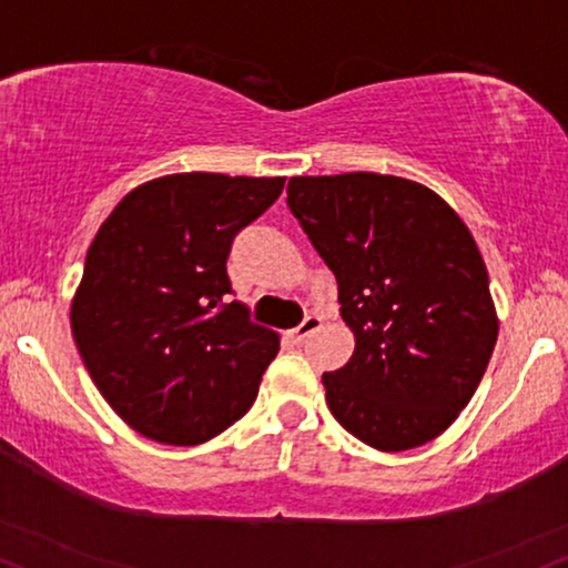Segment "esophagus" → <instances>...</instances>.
<instances>
[{"label":"esophagus","instance_id":"34e87169","mask_svg":"<svg viewBox=\"0 0 568 568\" xmlns=\"http://www.w3.org/2000/svg\"><path fill=\"white\" fill-rule=\"evenodd\" d=\"M321 324H324V318H321V316H316V313H313V316H305V321H303V324H300V326L295 328V332H292V339H295V342H297V345H303V342H305V339H311V337H313V334H316V332H318V328H321Z\"/></svg>","mask_w":568,"mask_h":568}]
</instances>
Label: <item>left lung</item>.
Returning a JSON list of instances; mask_svg holds the SVG:
<instances>
[{"instance_id": "8db88e82", "label": "left lung", "mask_w": 568, "mask_h": 568, "mask_svg": "<svg viewBox=\"0 0 568 568\" xmlns=\"http://www.w3.org/2000/svg\"><path fill=\"white\" fill-rule=\"evenodd\" d=\"M286 205L337 276L355 334L353 358L324 374L328 410L384 453L439 437L498 342L471 231L424 184L366 171L290 179Z\"/></svg>"}]
</instances>
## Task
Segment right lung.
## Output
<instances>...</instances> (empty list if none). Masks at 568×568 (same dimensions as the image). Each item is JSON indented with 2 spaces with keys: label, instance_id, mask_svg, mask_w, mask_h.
Instances as JSON below:
<instances>
[{
  "label": "right lung",
  "instance_id": "right-lung-1",
  "mask_svg": "<svg viewBox=\"0 0 568 568\" xmlns=\"http://www.w3.org/2000/svg\"><path fill=\"white\" fill-rule=\"evenodd\" d=\"M284 179L173 173L118 202L87 252L70 328L91 382L131 429L200 445L240 422L278 334L229 300L234 236Z\"/></svg>",
  "mask_w": 568,
  "mask_h": 568
}]
</instances>
